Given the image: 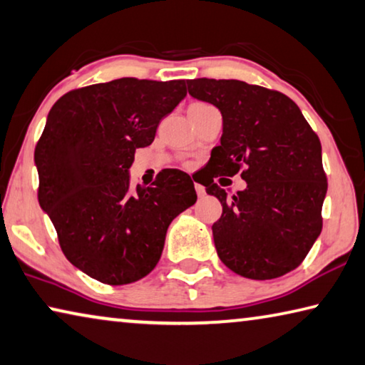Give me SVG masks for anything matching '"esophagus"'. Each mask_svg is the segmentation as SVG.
Here are the masks:
<instances>
[{
  "instance_id": "1",
  "label": "esophagus",
  "mask_w": 365,
  "mask_h": 365,
  "mask_svg": "<svg viewBox=\"0 0 365 365\" xmlns=\"http://www.w3.org/2000/svg\"><path fill=\"white\" fill-rule=\"evenodd\" d=\"M195 190H196V195H198L200 198H201V196H205V195H206V188L203 187V185L195 183Z\"/></svg>"
}]
</instances>
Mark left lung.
<instances>
[{"mask_svg":"<svg viewBox=\"0 0 365 365\" xmlns=\"http://www.w3.org/2000/svg\"><path fill=\"white\" fill-rule=\"evenodd\" d=\"M190 96L222 115L221 144L207 165V195L221 201L212 224L221 262L248 279L296 269L322 232L327 175L322 144L297 103L277 91L237 79L187 81ZM241 172L247 188L227 197L212 178Z\"/></svg>","mask_w":365,"mask_h":365,"instance_id":"8db88e82","label":"left lung"}]
</instances>
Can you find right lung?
Returning a JSON list of instances; mask_svg holds the SVG:
<instances>
[{
	"instance_id": "1",
	"label": "right lung",
	"mask_w": 365,
	"mask_h": 365,
	"mask_svg": "<svg viewBox=\"0 0 365 365\" xmlns=\"http://www.w3.org/2000/svg\"><path fill=\"white\" fill-rule=\"evenodd\" d=\"M187 96V83L121 78L71 91L51 107L36 146L38 203L69 263L121 286L155 268L170 222L195 205V185L177 169L153 187L130 188L135 151Z\"/></svg>"
}]
</instances>
